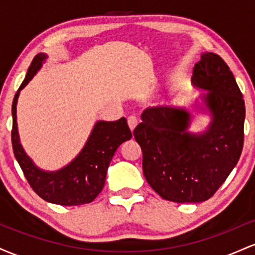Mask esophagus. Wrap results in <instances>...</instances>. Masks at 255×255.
I'll return each instance as SVG.
<instances>
[{"label":"esophagus","instance_id":"obj_1","mask_svg":"<svg viewBox=\"0 0 255 255\" xmlns=\"http://www.w3.org/2000/svg\"><path fill=\"white\" fill-rule=\"evenodd\" d=\"M128 126H129L131 131L135 129V127L137 126V119L135 116H129V118H128Z\"/></svg>","mask_w":255,"mask_h":255}]
</instances>
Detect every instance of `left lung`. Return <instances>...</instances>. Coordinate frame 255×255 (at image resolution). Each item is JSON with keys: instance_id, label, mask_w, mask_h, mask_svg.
I'll return each mask as SVG.
<instances>
[{"instance_id": "1", "label": "left lung", "mask_w": 255, "mask_h": 255, "mask_svg": "<svg viewBox=\"0 0 255 255\" xmlns=\"http://www.w3.org/2000/svg\"><path fill=\"white\" fill-rule=\"evenodd\" d=\"M192 83L205 91L192 105L211 118L206 129L189 131L194 115L184 107L158 105L141 114L134 137L142 150L146 181L163 199L201 203L217 192L244 147L245 101L228 64L213 52L195 63Z\"/></svg>"}]
</instances>
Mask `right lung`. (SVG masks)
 <instances>
[{"mask_svg": "<svg viewBox=\"0 0 255 255\" xmlns=\"http://www.w3.org/2000/svg\"><path fill=\"white\" fill-rule=\"evenodd\" d=\"M46 58L48 55L43 52L33 58L24 81L14 96L11 105V144L14 156L32 189L45 201L62 206L89 204L95 200L103 189L111 159L119 146L130 139L131 131L125 118L110 122L97 121L83 150L71 163L56 171H46L38 168L27 156L20 142L16 122V104L20 91L42 68Z\"/></svg>", "mask_w": 255, "mask_h": 255, "instance_id": "1", "label": "right lung"}]
</instances>
